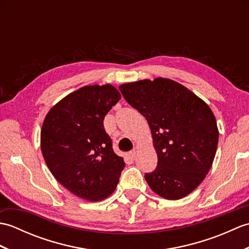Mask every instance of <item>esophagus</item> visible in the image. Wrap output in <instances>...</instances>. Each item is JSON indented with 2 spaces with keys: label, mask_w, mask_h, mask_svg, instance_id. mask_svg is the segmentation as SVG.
<instances>
[{
  "label": "esophagus",
  "mask_w": 249,
  "mask_h": 249,
  "mask_svg": "<svg viewBox=\"0 0 249 249\" xmlns=\"http://www.w3.org/2000/svg\"><path fill=\"white\" fill-rule=\"evenodd\" d=\"M136 155H137V151L136 150H133V151L129 152V156H130L131 160H134V158L136 157Z\"/></svg>",
  "instance_id": "34e87169"
}]
</instances>
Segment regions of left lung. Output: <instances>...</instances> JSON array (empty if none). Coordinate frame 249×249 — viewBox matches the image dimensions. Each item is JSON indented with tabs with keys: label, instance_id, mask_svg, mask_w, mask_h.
<instances>
[{
	"label": "left lung",
	"instance_id": "obj_1",
	"mask_svg": "<svg viewBox=\"0 0 249 249\" xmlns=\"http://www.w3.org/2000/svg\"><path fill=\"white\" fill-rule=\"evenodd\" d=\"M119 89L151 128L158 161L155 170L144 176L149 186L168 200L189 195L210 171L217 149L218 128L212 110L170 79H145Z\"/></svg>",
	"mask_w": 249,
	"mask_h": 249
}]
</instances>
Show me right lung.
Listing matches in <instances>:
<instances>
[{
  "label": "right lung",
  "mask_w": 249,
  "mask_h": 249,
  "mask_svg": "<svg viewBox=\"0 0 249 249\" xmlns=\"http://www.w3.org/2000/svg\"><path fill=\"white\" fill-rule=\"evenodd\" d=\"M120 98L110 84L87 86L60 100L45 118L40 147L47 166L63 186L82 199L109 197L125 167L104 128L105 115Z\"/></svg>",
  "instance_id": "right-lung-1"
}]
</instances>
